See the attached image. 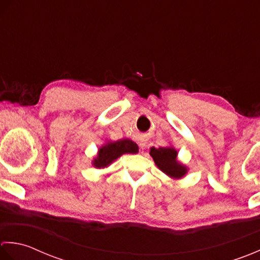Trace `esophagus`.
<instances>
[{
	"label": "esophagus",
	"mask_w": 260,
	"mask_h": 260,
	"mask_svg": "<svg viewBox=\"0 0 260 260\" xmlns=\"http://www.w3.org/2000/svg\"><path fill=\"white\" fill-rule=\"evenodd\" d=\"M139 146L142 148V149H144V148H145V146H146V144H145V142L144 141H140L139 142Z\"/></svg>",
	"instance_id": "obj_1"
}]
</instances>
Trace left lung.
I'll return each instance as SVG.
<instances>
[{
    "mask_svg": "<svg viewBox=\"0 0 260 260\" xmlns=\"http://www.w3.org/2000/svg\"><path fill=\"white\" fill-rule=\"evenodd\" d=\"M150 156L155 161L156 166L165 173L168 177L179 179L187 174L188 168L177 159L178 152L172 146L150 148Z\"/></svg>",
    "mask_w": 260,
    "mask_h": 260,
    "instance_id": "1",
    "label": "left lung"
}]
</instances>
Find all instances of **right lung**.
<instances>
[{
    "instance_id": "right-lung-1",
    "label": "right lung",
    "mask_w": 260,
    "mask_h": 260,
    "mask_svg": "<svg viewBox=\"0 0 260 260\" xmlns=\"http://www.w3.org/2000/svg\"><path fill=\"white\" fill-rule=\"evenodd\" d=\"M139 151L136 142L130 139H120L105 142L98 150L96 157L93 158L92 165L95 168H105L124 153H137Z\"/></svg>"
}]
</instances>
